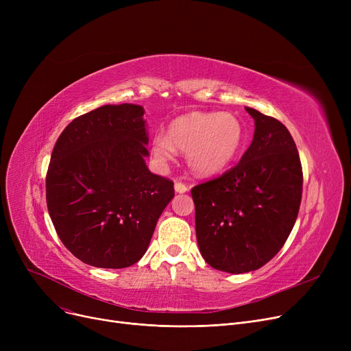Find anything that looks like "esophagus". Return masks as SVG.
Masks as SVG:
<instances>
[{"label": "esophagus", "mask_w": 351, "mask_h": 351, "mask_svg": "<svg viewBox=\"0 0 351 351\" xmlns=\"http://www.w3.org/2000/svg\"><path fill=\"white\" fill-rule=\"evenodd\" d=\"M175 191H176L178 193H185V192H188V186H186L183 182L176 180V182H175Z\"/></svg>", "instance_id": "1"}]
</instances>
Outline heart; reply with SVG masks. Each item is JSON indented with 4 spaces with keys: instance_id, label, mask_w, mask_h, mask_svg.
Here are the masks:
<instances>
[{
    "instance_id": "heart-1",
    "label": "heart",
    "mask_w": 351,
    "mask_h": 351,
    "mask_svg": "<svg viewBox=\"0 0 351 351\" xmlns=\"http://www.w3.org/2000/svg\"><path fill=\"white\" fill-rule=\"evenodd\" d=\"M245 128L232 114L192 112L176 118L168 135L152 138V155L159 163L173 160L176 147L186 151V159L197 175H215L226 169L241 152Z\"/></svg>"
}]
</instances>
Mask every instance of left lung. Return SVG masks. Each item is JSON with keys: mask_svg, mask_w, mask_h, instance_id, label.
<instances>
[{"mask_svg": "<svg viewBox=\"0 0 351 351\" xmlns=\"http://www.w3.org/2000/svg\"><path fill=\"white\" fill-rule=\"evenodd\" d=\"M254 119L247 151L233 168L193 186L200 254L228 273L261 269L278 254L296 223L303 169L289 129L246 108Z\"/></svg>", "mask_w": 351, "mask_h": 351, "instance_id": "obj_1", "label": "left lung"}]
</instances>
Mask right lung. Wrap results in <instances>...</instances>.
Returning <instances> with one entry per match:
<instances>
[{
    "label": "right lung",
    "mask_w": 351,
    "mask_h": 351,
    "mask_svg": "<svg viewBox=\"0 0 351 351\" xmlns=\"http://www.w3.org/2000/svg\"><path fill=\"white\" fill-rule=\"evenodd\" d=\"M143 108L104 105L73 119L55 142L47 206L64 246L104 269L132 266L145 254L173 182L145 163Z\"/></svg>",
    "instance_id": "1"
}]
</instances>
